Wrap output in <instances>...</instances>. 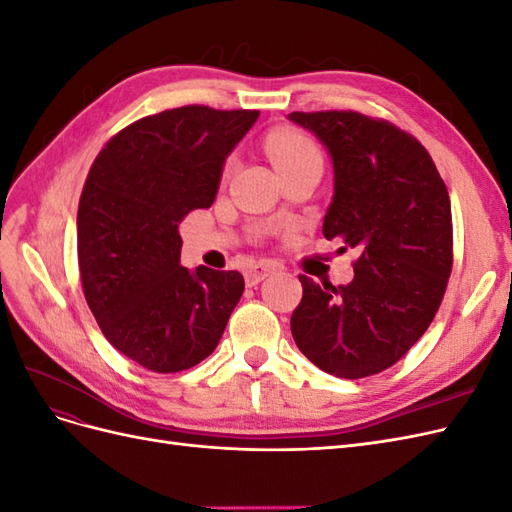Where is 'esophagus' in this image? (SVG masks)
<instances>
[{"instance_id":"esophagus-1","label":"esophagus","mask_w":512,"mask_h":512,"mask_svg":"<svg viewBox=\"0 0 512 512\" xmlns=\"http://www.w3.org/2000/svg\"><path fill=\"white\" fill-rule=\"evenodd\" d=\"M275 271H280V265H277V262H273V260H260L258 265L250 267V271L245 273V282H247V286H256L262 280H267V277L273 275Z\"/></svg>"}]
</instances>
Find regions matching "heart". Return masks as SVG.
Instances as JSON below:
<instances>
[{"instance_id":"heart-1","label":"heart","mask_w":512,"mask_h":512,"mask_svg":"<svg viewBox=\"0 0 512 512\" xmlns=\"http://www.w3.org/2000/svg\"><path fill=\"white\" fill-rule=\"evenodd\" d=\"M267 156L271 158L277 173H282L286 168H292L303 162L322 160L320 151L314 145L309 136L297 132V130H275L267 136L265 141Z\"/></svg>"}]
</instances>
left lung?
Instances as JSON below:
<instances>
[{"label":"left lung","mask_w":512,"mask_h":512,"mask_svg":"<svg viewBox=\"0 0 512 512\" xmlns=\"http://www.w3.org/2000/svg\"><path fill=\"white\" fill-rule=\"evenodd\" d=\"M288 119L331 153L335 192L324 237L361 252L346 286L299 275L292 337L327 374H380L421 339L442 303L453 269L451 198L427 149L391 121L354 111Z\"/></svg>","instance_id":"1"}]
</instances>
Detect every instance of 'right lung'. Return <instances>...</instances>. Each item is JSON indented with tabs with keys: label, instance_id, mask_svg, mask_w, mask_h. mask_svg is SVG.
<instances>
[{
	"label": "right lung",
	"instance_id": "right-lung-1",
	"mask_svg": "<svg viewBox=\"0 0 512 512\" xmlns=\"http://www.w3.org/2000/svg\"><path fill=\"white\" fill-rule=\"evenodd\" d=\"M258 115L170 108L117 132L89 168L76 215L85 299L108 342L149 371L207 359L241 299L239 271L181 267L179 224L213 205Z\"/></svg>",
	"mask_w": 512,
	"mask_h": 512
}]
</instances>
